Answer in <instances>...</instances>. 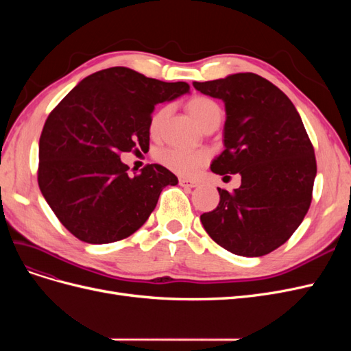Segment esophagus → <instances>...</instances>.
I'll return each instance as SVG.
<instances>
[{
    "label": "esophagus",
    "mask_w": 351,
    "mask_h": 351,
    "mask_svg": "<svg viewBox=\"0 0 351 351\" xmlns=\"http://www.w3.org/2000/svg\"><path fill=\"white\" fill-rule=\"evenodd\" d=\"M180 186L183 187H189V189H193V187H197V183L193 182V180H189V178H180Z\"/></svg>",
    "instance_id": "1"
}]
</instances>
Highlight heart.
Listing matches in <instances>:
<instances>
[{"mask_svg": "<svg viewBox=\"0 0 351 351\" xmlns=\"http://www.w3.org/2000/svg\"><path fill=\"white\" fill-rule=\"evenodd\" d=\"M187 110L192 114L196 123L202 127L205 123L218 120L221 121V107L210 98L206 97H195L187 102ZM169 112L168 105H164L159 110H156L151 119L149 129L152 134H156L159 127H161L167 114ZM206 156L197 152V151H187V149H177V147H169V149H164L158 154V161L161 162L164 167H167L171 171L184 176V177H192L195 176L202 165L205 164Z\"/></svg>", "mask_w": 351, "mask_h": 351, "instance_id": "1", "label": "heart"}]
</instances>
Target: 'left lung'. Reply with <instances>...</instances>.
Returning a JSON list of instances; mask_svg holds the SVG:
<instances>
[{"label": "left lung", "mask_w": 351, "mask_h": 351, "mask_svg": "<svg viewBox=\"0 0 351 351\" xmlns=\"http://www.w3.org/2000/svg\"><path fill=\"white\" fill-rule=\"evenodd\" d=\"M193 86L226 105V149L210 169L241 177L234 192L218 187L219 204L200 215L202 226L226 250L263 256L291 237L311 206L316 159L309 136L287 95L258 74Z\"/></svg>", "instance_id": "8db88e82"}]
</instances>
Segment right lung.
<instances>
[{
    "instance_id": "1",
    "label": "right lung",
    "mask_w": 351,
    "mask_h": 351,
    "mask_svg": "<svg viewBox=\"0 0 351 351\" xmlns=\"http://www.w3.org/2000/svg\"><path fill=\"white\" fill-rule=\"evenodd\" d=\"M186 82L168 83L127 67L84 77L54 108L39 139L38 183L52 212L74 237L107 244L132 236L177 177L159 164L129 174L120 154L149 149L156 104L184 93Z\"/></svg>"
}]
</instances>
